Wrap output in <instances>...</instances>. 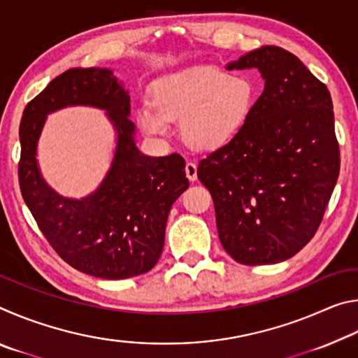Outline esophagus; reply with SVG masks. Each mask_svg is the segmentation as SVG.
<instances>
[{
  "instance_id": "obj_1",
  "label": "esophagus",
  "mask_w": 358,
  "mask_h": 358,
  "mask_svg": "<svg viewBox=\"0 0 358 358\" xmlns=\"http://www.w3.org/2000/svg\"><path fill=\"white\" fill-rule=\"evenodd\" d=\"M185 172H186L187 180L196 181L197 180V166H196V162L187 161L186 162V167H185Z\"/></svg>"
}]
</instances>
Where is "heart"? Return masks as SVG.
Segmentation results:
<instances>
[{
    "label": "heart",
    "mask_w": 358,
    "mask_h": 358,
    "mask_svg": "<svg viewBox=\"0 0 358 358\" xmlns=\"http://www.w3.org/2000/svg\"><path fill=\"white\" fill-rule=\"evenodd\" d=\"M254 88L246 77L213 66H194L153 83V101H143L137 123L145 134L164 136L181 120V137L197 151H216L237 137L250 120Z\"/></svg>",
    "instance_id": "heart-1"
}]
</instances>
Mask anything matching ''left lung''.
Returning <instances> with one entry per match:
<instances>
[{
  "mask_svg": "<svg viewBox=\"0 0 358 358\" xmlns=\"http://www.w3.org/2000/svg\"><path fill=\"white\" fill-rule=\"evenodd\" d=\"M259 69L264 92L226 147L199 162L221 245L245 265L295 256L322 221L339 175L329 90L292 53L264 45L229 63Z\"/></svg>",
  "mask_w": 358,
  "mask_h": 358,
  "instance_id": "left-lung-1",
  "label": "left lung"
}]
</instances>
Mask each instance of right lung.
Returning <instances> with one entry per match:
<instances>
[{
  "mask_svg": "<svg viewBox=\"0 0 358 358\" xmlns=\"http://www.w3.org/2000/svg\"><path fill=\"white\" fill-rule=\"evenodd\" d=\"M72 105L106 110L117 132L111 169L82 199L64 198L48 187L35 157L46 115ZM129 113V93L112 69L74 68L28 102L20 121L23 201L58 256L102 280H126L153 268L164 248L169 211L189 186L180 155L153 157L137 148Z\"/></svg>",
  "mask_w": 358,
  "mask_h": 358,
  "instance_id": "obj_1",
  "label": "right lung"
}]
</instances>
